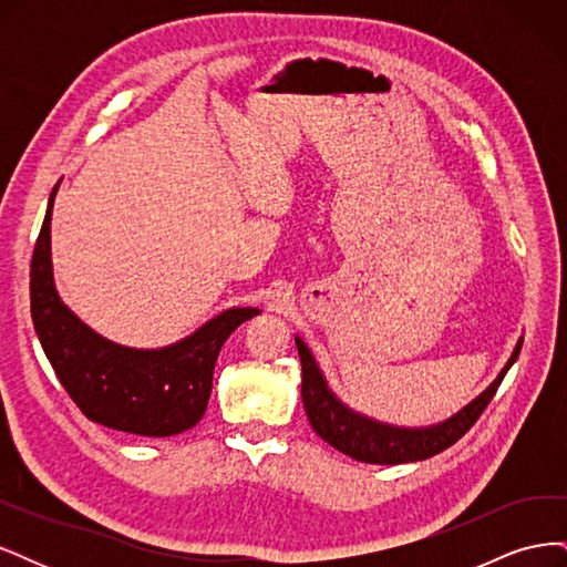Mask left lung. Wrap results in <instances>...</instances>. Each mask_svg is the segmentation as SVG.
Segmentation results:
<instances>
[{
	"instance_id": "obj_1",
	"label": "left lung",
	"mask_w": 567,
	"mask_h": 567,
	"mask_svg": "<svg viewBox=\"0 0 567 567\" xmlns=\"http://www.w3.org/2000/svg\"><path fill=\"white\" fill-rule=\"evenodd\" d=\"M300 364H302V404L310 419L315 433L329 442L333 450L342 452L346 456L362 461V463H383V466H392V463H411L431 458L454 442H458L466 435L473 423L483 416V411L492 402V398L499 390L506 371L516 362L523 340L513 350L508 364L496 375V381L473 400L466 409H461L450 421H444L433 427H421V431H404V427H392L369 421L364 416L354 414L346 404L336 400V394L326 388V381L321 371L317 369V362L312 352L307 350L305 342L296 338Z\"/></svg>"
}]
</instances>
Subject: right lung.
<instances>
[{
    "label": "right lung",
    "instance_id": "1",
    "mask_svg": "<svg viewBox=\"0 0 567 567\" xmlns=\"http://www.w3.org/2000/svg\"><path fill=\"white\" fill-rule=\"evenodd\" d=\"M51 192L30 265V312L44 354L84 416L113 431L169 437L194 427L208 406L225 340L260 315L236 307L165 350H132L96 336L59 300L51 279Z\"/></svg>",
    "mask_w": 567,
    "mask_h": 567
}]
</instances>
